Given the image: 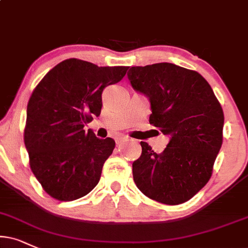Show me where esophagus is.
Wrapping results in <instances>:
<instances>
[{
  "label": "esophagus",
  "mask_w": 248,
  "mask_h": 248,
  "mask_svg": "<svg viewBox=\"0 0 248 248\" xmlns=\"http://www.w3.org/2000/svg\"><path fill=\"white\" fill-rule=\"evenodd\" d=\"M126 139H127V137L124 136V134H116V136H115V141H116V143H117V145L125 141Z\"/></svg>",
  "instance_id": "1"
}]
</instances>
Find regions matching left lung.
Segmentation results:
<instances>
[{"mask_svg": "<svg viewBox=\"0 0 248 248\" xmlns=\"http://www.w3.org/2000/svg\"><path fill=\"white\" fill-rule=\"evenodd\" d=\"M127 78L151 102L149 123L170 138L161 154L140 142L141 155L132 163L134 183L157 202H185L212 177L223 141L222 107L200 73L176 64L132 66Z\"/></svg>", "mask_w": 248, "mask_h": 248, "instance_id": "8db88e82", "label": "left lung"}]
</instances>
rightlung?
I'll use <instances>...</instances> for the list:
<instances>
[{
    "label": "right lung",
    "mask_w": 248,
    "mask_h": 248,
    "mask_svg": "<svg viewBox=\"0 0 248 248\" xmlns=\"http://www.w3.org/2000/svg\"><path fill=\"white\" fill-rule=\"evenodd\" d=\"M129 66H97L77 59L54 66L27 105L24 141L30 166L50 197L72 201L90 193L115 148L85 125L101 114L102 92L117 84Z\"/></svg>",
    "instance_id": "1"
}]
</instances>
